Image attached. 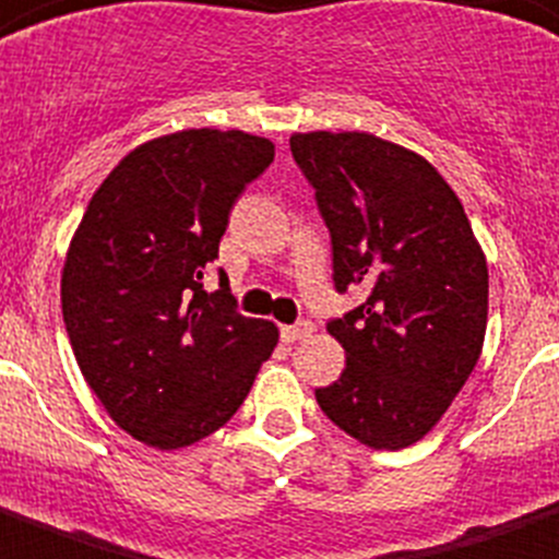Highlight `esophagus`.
Wrapping results in <instances>:
<instances>
[{"label": "esophagus", "instance_id": "obj_1", "mask_svg": "<svg viewBox=\"0 0 559 559\" xmlns=\"http://www.w3.org/2000/svg\"><path fill=\"white\" fill-rule=\"evenodd\" d=\"M310 333H312L310 321H295V324L281 326V338H284V342H301V338H307Z\"/></svg>", "mask_w": 559, "mask_h": 559}]
</instances>
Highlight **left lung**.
Wrapping results in <instances>:
<instances>
[{
	"label": "left lung",
	"instance_id": "obj_1",
	"mask_svg": "<svg viewBox=\"0 0 559 559\" xmlns=\"http://www.w3.org/2000/svg\"><path fill=\"white\" fill-rule=\"evenodd\" d=\"M333 243L335 293L365 301L326 321L347 353L316 390L358 442H419L468 382L488 321V266L460 198L425 157L361 131L289 138Z\"/></svg>",
	"mask_w": 559,
	"mask_h": 559
}]
</instances>
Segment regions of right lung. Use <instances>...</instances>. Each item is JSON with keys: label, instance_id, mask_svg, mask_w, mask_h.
<instances>
[{"label": "right lung", "instance_id": "right-lung-1", "mask_svg": "<svg viewBox=\"0 0 559 559\" xmlns=\"http://www.w3.org/2000/svg\"><path fill=\"white\" fill-rule=\"evenodd\" d=\"M270 140L189 129L126 154L85 209L62 270V319L76 365L108 416L171 451L233 419L278 344L240 316L209 264L240 192L270 169Z\"/></svg>", "mask_w": 559, "mask_h": 559}]
</instances>
